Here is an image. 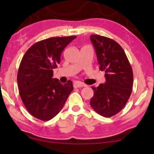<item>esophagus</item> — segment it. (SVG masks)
<instances>
[{
  "instance_id": "esophagus-1",
  "label": "esophagus",
  "mask_w": 154,
  "mask_h": 154,
  "mask_svg": "<svg viewBox=\"0 0 154 154\" xmlns=\"http://www.w3.org/2000/svg\"><path fill=\"white\" fill-rule=\"evenodd\" d=\"M83 86H85V85L83 83H81V82H79V81H75L74 83H73V87L74 88H81V87H83Z\"/></svg>"
}]
</instances>
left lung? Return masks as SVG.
Segmentation results:
<instances>
[{
    "instance_id": "left-lung-1",
    "label": "left lung",
    "mask_w": 154,
    "mask_h": 154,
    "mask_svg": "<svg viewBox=\"0 0 154 154\" xmlns=\"http://www.w3.org/2000/svg\"><path fill=\"white\" fill-rule=\"evenodd\" d=\"M95 50L100 69L105 72L106 82L92 87L94 96L90 106L104 117H111L125 106L132 93L133 73L128 59L121 45L109 38L90 35Z\"/></svg>"
}]
</instances>
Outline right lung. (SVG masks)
<instances>
[{"mask_svg": "<svg viewBox=\"0 0 154 154\" xmlns=\"http://www.w3.org/2000/svg\"><path fill=\"white\" fill-rule=\"evenodd\" d=\"M75 38L54 37L37 42L21 61L17 73L20 95L27 111L38 119H53L73 89L72 81L62 84L52 76L62 51Z\"/></svg>", "mask_w": 154, "mask_h": 154, "instance_id": "add662e5", "label": "right lung"}]
</instances>
